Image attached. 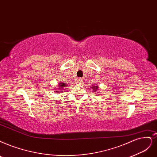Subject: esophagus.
Segmentation results:
<instances>
[{
    "label": "esophagus",
    "mask_w": 157,
    "mask_h": 157,
    "mask_svg": "<svg viewBox=\"0 0 157 157\" xmlns=\"http://www.w3.org/2000/svg\"><path fill=\"white\" fill-rule=\"evenodd\" d=\"M77 83H83V80H82V78H79V79H78Z\"/></svg>",
    "instance_id": "obj_1"
}]
</instances>
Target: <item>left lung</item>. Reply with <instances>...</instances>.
Returning a JSON list of instances; mask_svg holds the SVG:
<instances>
[{
    "mask_svg": "<svg viewBox=\"0 0 157 157\" xmlns=\"http://www.w3.org/2000/svg\"><path fill=\"white\" fill-rule=\"evenodd\" d=\"M92 91H93V92H97V91H98V90H100L99 85H92Z\"/></svg>",
    "mask_w": 157,
    "mask_h": 157,
    "instance_id": "left-lung-1",
    "label": "left lung"
}]
</instances>
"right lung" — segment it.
<instances>
[{
	"mask_svg": "<svg viewBox=\"0 0 157 157\" xmlns=\"http://www.w3.org/2000/svg\"><path fill=\"white\" fill-rule=\"evenodd\" d=\"M57 89H55L56 91H54L55 92H62V90H63L65 87V86H67L66 83H64L63 82H59V83H58L57 85Z\"/></svg>",
	"mask_w": 157,
	"mask_h": 157,
	"instance_id": "right-lung-1",
	"label": "right lung"
}]
</instances>
